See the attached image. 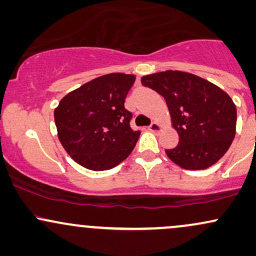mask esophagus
<instances>
[{
	"label": "esophagus",
	"instance_id": "1",
	"mask_svg": "<svg viewBox=\"0 0 256 256\" xmlns=\"http://www.w3.org/2000/svg\"><path fill=\"white\" fill-rule=\"evenodd\" d=\"M148 128L152 132H156V131H158L161 128V125L158 124V122H152V124L148 126Z\"/></svg>",
	"mask_w": 256,
	"mask_h": 256
}]
</instances>
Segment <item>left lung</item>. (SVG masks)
<instances>
[{"mask_svg":"<svg viewBox=\"0 0 256 256\" xmlns=\"http://www.w3.org/2000/svg\"><path fill=\"white\" fill-rule=\"evenodd\" d=\"M168 106L179 143L166 154L184 170H204L230 148L236 134L237 110L230 96L206 79L182 71L142 77Z\"/></svg>","mask_w":256,"mask_h":256,"instance_id":"8db88e82","label":"left lung"}]
</instances>
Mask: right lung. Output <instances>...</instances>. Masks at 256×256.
Instances as JSON below:
<instances>
[{
    "label": "right lung",
    "mask_w": 256,
    "mask_h": 256,
    "mask_svg": "<svg viewBox=\"0 0 256 256\" xmlns=\"http://www.w3.org/2000/svg\"><path fill=\"white\" fill-rule=\"evenodd\" d=\"M134 79L124 73L101 76L67 94L54 110L58 140L80 166L104 171L134 150L140 132L131 128L125 98Z\"/></svg>",
    "instance_id": "obj_1"
}]
</instances>
